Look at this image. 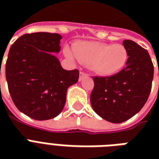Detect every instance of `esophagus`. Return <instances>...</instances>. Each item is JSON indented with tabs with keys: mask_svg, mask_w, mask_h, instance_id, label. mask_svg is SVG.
I'll return each instance as SVG.
<instances>
[{
	"mask_svg": "<svg viewBox=\"0 0 159 159\" xmlns=\"http://www.w3.org/2000/svg\"><path fill=\"white\" fill-rule=\"evenodd\" d=\"M89 76V74L86 72H84V71H81L80 72V76H79V80L81 81V80L83 79V77H86V76Z\"/></svg>",
	"mask_w": 159,
	"mask_h": 159,
	"instance_id": "1",
	"label": "esophagus"
}]
</instances>
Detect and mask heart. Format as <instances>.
<instances>
[{"mask_svg": "<svg viewBox=\"0 0 159 159\" xmlns=\"http://www.w3.org/2000/svg\"><path fill=\"white\" fill-rule=\"evenodd\" d=\"M72 52L76 59L83 63H90L91 68L101 75H111L119 71L126 65L128 50L122 44H106L100 42H80L75 44ZM66 55L73 59V53L65 49Z\"/></svg>", "mask_w": 159, "mask_h": 159, "instance_id": "1", "label": "heart"}]
</instances>
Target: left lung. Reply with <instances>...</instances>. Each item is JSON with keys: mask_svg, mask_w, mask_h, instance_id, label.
<instances>
[{"mask_svg": "<svg viewBox=\"0 0 159 159\" xmlns=\"http://www.w3.org/2000/svg\"><path fill=\"white\" fill-rule=\"evenodd\" d=\"M126 66L110 76H93L90 102L100 117L111 123H123L139 112L152 89L154 67L147 50L131 40H124Z\"/></svg>", "mask_w": 159, "mask_h": 159, "instance_id": "left-lung-1", "label": "left lung"}]
</instances>
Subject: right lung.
Wrapping results in <instances>:
<instances>
[{"label":"right lung","instance_id":"add662e5","mask_svg":"<svg viewBox=\"0 0 159 159\" xmlns=\"http://www.w3.org/2000/svg\"><path fill=\"white\" fill-rule=\"evenodd\" d=\"M61 38L57 33L25 34L9 49L6 62L9 93L16 107L33 119L57 117L65 107L67 89L79 78L78 70H64L52 54L59 52Z\"/></svg>","mask_w":159,"mask_h":159}]
</instances>
